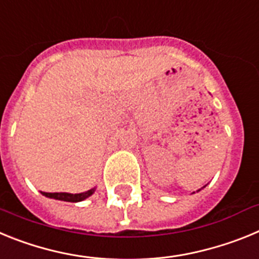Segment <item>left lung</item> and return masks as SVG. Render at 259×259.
<instances>
[{
	"mask_svg": "<svg viewBox=\"0 0 259 259\" xmlns=\"http://www.w3.org/2000/svg\"><path fill=\"white\" fill-rule=\"evenodd\" d=\"M203 188H205V187H203ZM201 191V189H198V191L197 192H200ZM193 193H194V192H193Z\"/></svg>",
	"mask_w": 259,
	"mask_h": 259,
	"instance_id": "1",
	"label": "left lung"
}]
</instances>
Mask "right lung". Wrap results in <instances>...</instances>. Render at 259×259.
<instances>
[{
    "instance_id": "right-lung-1",
    "label": "right lung",
    "mask_w": 259,
    "mask_h": 259,
    "mask_svg": "<svg viewBox=\"0 0 259 259\" xmlns=\"http://www.w3.org/2000/svg\"><path fill=\"white\" fill-rule=\"evenodd\" d=\"M96 188L89 189V191L83 192V193H67V192H59V193H47V192H41L42 196L48 198H54V200L59 201H66V202H80V201H84L85 198L91 197L93 193H95Z\"/></svg>"
}]
</instances>
